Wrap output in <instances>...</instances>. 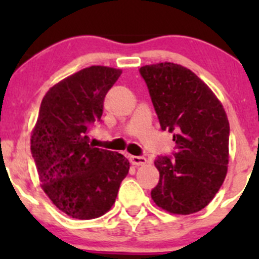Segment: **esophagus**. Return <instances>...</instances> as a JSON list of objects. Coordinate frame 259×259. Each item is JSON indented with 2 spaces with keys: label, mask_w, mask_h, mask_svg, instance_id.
<instances>
[{
  "label": "esophagus",
  "mask_w": 259,
  "mask_h": 259,
  "mask_svg": "<svg viewBox=\"0 0 259 259\" xmlns=\"http://www.w3.org/2000/svg\"><path fill=\"white\" fill-rule=\"evenodd\" d=\"M130 161H132L133 165H144L146 163V159L144 156H140V155H133L130 156Z\"/></svg>",
  "instance_id": "1"
}]
</instances>
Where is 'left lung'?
Masks as SVG:
<instances>
[{"label":"left lung","instance_id":"1","mask_svg":"<svg viewBox=\"0 0 259 259\" xmlns=\"http://www.w3.org/2000/svg\"><path fill=\"white\" fill-rule=\"evenodd\" d=\"M161 130L173 133L176 150L158 155V207L174 214L202 210L227 174L229 122L221 101L189 69L161 62L140 67Z\"/></svg>","mask_w":259,"mask_h":259}]
</instances>
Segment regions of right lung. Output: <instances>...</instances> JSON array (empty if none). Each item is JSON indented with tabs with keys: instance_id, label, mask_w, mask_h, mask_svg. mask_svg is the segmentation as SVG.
<instances>
[{
	"instance_id": "right-lung-1",
	"label": "right lung",
	"mask_w": 259,
	"mask_h": 259,
	"mask_svg": "<svg viewBox=\"0 0 259 259\" xmlns=\"http://www.w3.org/2000/svg\"><path fill=\"white\" fill-rule=\"evenodd\" d=\"M120 75L113 67H86L52 86L41 103L31 154L44 192L72 218L105 214L129 171L124 155L94 148L88 135L101 121L104 99Z\"/></svg>"
}]
</instances>
